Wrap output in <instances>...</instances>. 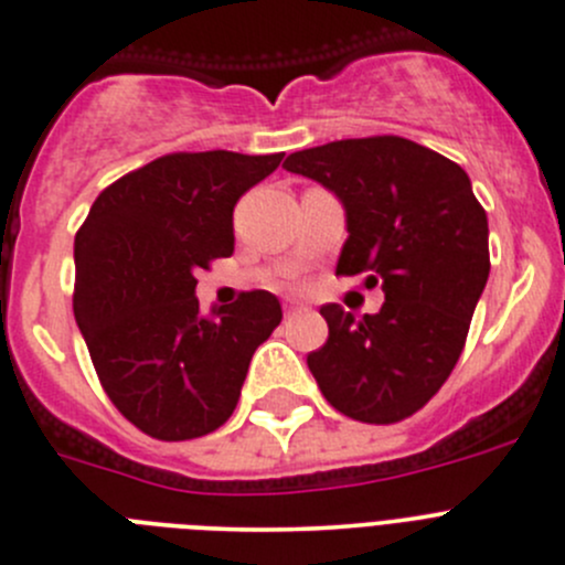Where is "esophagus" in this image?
I'll use <instances>...</instances> for the list:
<instances>
[{
	"instance_id": "34e87169",
	"label": "esophagus",
	"mask_w": 565,
	"mask_h": 565,
	"mask_svg": "<svg viewBox=\"0 0 565 565\" xmlns=\"http://www.w3.org/2000/svg\"><path fill=\"white\" fill-rule=\"evenodd\" d=\"M300 309H306L303 300L292 298V295H287V298H284V315H295V311H300Z\"/></svg>"
}]
</instances>
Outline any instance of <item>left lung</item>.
Masks as SVG:
<instances>
[{
    "instance_id": "8db88e82",
    "label": "left lung",
    "mask_w": 565,
    "mask_h": 565,
    "mask_svg": "<svg viewBox=\"0 0 565 565\" xmlns=\"http://www.w3.org/2000/svg\"><path fill=\"white\" fill-rule=\"evenodd\" d=\"M284 168L342 201L337 276L370 273L386 295L377 315L320 309L328 339L306 364L322 397L370 425L416 414L450 377L489 281V217L467 171L397 135L295 151Z\"/></svg>"
}]
</instances>
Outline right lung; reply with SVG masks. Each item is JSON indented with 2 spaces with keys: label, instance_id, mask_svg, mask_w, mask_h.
I'll list each match as a JSON object with an SVG mask.
<instances>
[{
  "label": "right lung",
  "instance_id": "obj_1",
  "mask_svg": "<svg viewBox=\"0 0 565 565\" xmlns=\"http://www.w3.org/2000/svg\"><path fill=\"white\" fill-rule=\"evenodd\" d=\"M284 154L179 151L102 190L74 239V317L104 392L160 441L234 414L256 348L281 322L265 289L201 317L195 273L232 256L234 206Z\"/></svg>",
  "mask_w": 565,
  "mask_h": 565
}]
</instances>
